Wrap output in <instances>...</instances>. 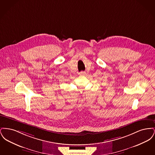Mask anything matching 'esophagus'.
I'll return each instance as SVG.
<instances>
[{
  "mask_svg": "<svg viewBox=\"0 0 155 155\" xmlns=\"http://www.w3.org/2000/svg\"><path fill=\"white\" fill-rule=\"evenodd\" d=\"M85 74H86V73H85V72H84V71H81V72L80 73V75H84Z\"/></svg>",
  "mask_w": 155,
  "mask_h": 155,
  "instance_id": "1",
  "label": "esophagus"
}]
</instances>
